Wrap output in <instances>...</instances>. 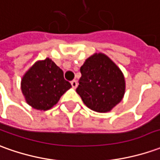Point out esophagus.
Masks as SVG:
<instances>
[{"label":"esophagus","instance_id":"1","mask_svg":"<svg viewBox=\"0 0 160 160\" xmlns=\"http://www.w3.org/2000/svg\"><path fill=\"white\" fill-rule=\"evenodd\" d=\"M71 84H72V87L73 88H76L78 87V82H77V80H72Z\"/></svg>","mask_w":160,"mask_h":160}]
</instances>
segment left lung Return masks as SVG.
I'll return each mask as SVG.
<instances>
[{
    "label": "left lung",
    "instance_id": "obj_1",
    "mask_svg": "<svg viewBox=\"0 0 160 160\" xmlns=\"http://www.w3.org/2000/svg\"><path fill=\"white\" fill-rule=\"evenodd\" d=\"M80 73L76 92L90 109L105 113L121 102L125 92L124 76L107 55L94 53L87 58Z\"/></svg>",
    "mask_w": 160,
    "mask_h": 160
}]
</instances>
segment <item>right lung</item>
Listing matches in <instances>:
<instances>
[{
	"mask_svg": "<svg viewBox=\"0 0 160 160\" xmlns=\"http://www.w3.org/2000/svg\"><path fill=\"white\" fill-rule=\"evenodd\" d=\"M70 88L63 71L49 58L36 62L21 81L27 103L38 110L52 108Z\"/></svg>",
	"mask_w": 160,
	"mask_h": 160,
	"instance_id": "1",
	"label": "right lung"
}]
</instances>
